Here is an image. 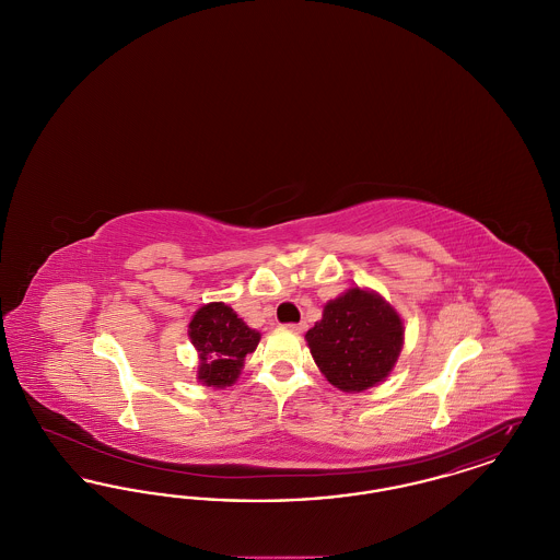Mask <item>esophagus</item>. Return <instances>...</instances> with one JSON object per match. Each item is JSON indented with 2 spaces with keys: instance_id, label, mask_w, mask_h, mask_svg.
Instances as JSON below:
<instances>
[{
  "instance_id": "obj_1",
  "label": "esophagus",
  "mask_w": 560,
  "mask_h": 560,
  "mask_svg": "<svg viewBox=\"0 0 560 560\" xmlns=\"http://www.w3.org/2000/svg\"><path fill=\"white\" fill-rule=\"evenodd\" d=\"M288 327H290L292 331H295V334H302V331L306 329V323H290Z\"/></svg>"
}]
</instances>
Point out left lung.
Instances as JSON below:
<instances>
[{"label":"left lung","instance_id":"left-lung-1","mask_svg":"<svg viewBox=\"0 0 560 560\" xmlns=\"http://www.w3.org/2000/svg\"><path fill=\"white\" fill-rule=\"evenodd\" d=\"M306 342L334 386L361 393L393 372L402 347V323L377 293L352 288L325 304L323 319L306 331Z\"/></svg>","mask_w":560,"mask_h":560}]
</instances>
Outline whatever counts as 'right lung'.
<instances>
[{
	"label": "right lung",
	"instance_id": "right-lung-1",
	"mask_svg": "<svg viewBox=\"0 0 560 560\" xmlns=\"http://www.w3.org/2000/svg\"><path fill=\"white\" fill-rule=\"evenodd\" d=\"M188 336L201 359L199 380L213 388L231 386L240 375L245 354L254 352L260 342V334L249 329L222 302L201 306L188 325Z\"/></svg>",
	"mask_w": 560,
	"mask_h": 560
}]
</instances>
